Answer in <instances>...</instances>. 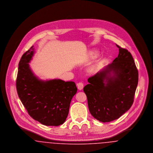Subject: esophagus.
I'll use <instances>...</instances> for the list:
<instances>
[{
	"label": "esophagus",
	"mask_w": 153,
	"mask_h": 153,
	"mask_svg": "<svg viewBox=\"0 0 153 153\" xmlns=\"http://www.w3.org/2000/svg\"><path fill=\"white\" fill-rule=\"evenodd\" d=\"M77 87L79 90H81V89H82V88L84 87V84L82 82H79V83L77 84Z\"/></svg>",
	"instance_id": "1"
}]
</instances>
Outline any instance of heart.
Returning a JSON list of instances; mask_svg holds the SVG:
<instances>
[{
    "instance_id": "b5f03b06",
    "label": "heart",
    "mask_w": 153,
    "mask_h": 153,
    "mask_svg": "<svg viewBox=\"0 0 153 153\" xmlns=\"http://www.w3.org/2000/svg\"><path fill=\"white\" fill-rule=\"evenodd\" d=\"M98 56V52L96 51H89V53L88 54L87 58L89 60L94 59ZM99 68V65H96L92 66L89 69V72L91 73H95L97 71Z\"/></svg>"
}]
</instances>
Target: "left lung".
<instances>
[{
	"mask_svg": "<svg viewBox=\"0 0 153 153\" xmlns=\"http://www.w3.org/2000/svg\"><path fill=\"white\" fill-rule=\"evenodd\" d=\"M116 45L117 57L88 78L83 89L90 113L103 123L116 120L130 108L138 83V71L130 52Z\"/></svg>",
	"mask_w": 153,
	"mask_h": 153,
	"instance_id": "obj_1",
	"label": "left lung"
}]
</instances>
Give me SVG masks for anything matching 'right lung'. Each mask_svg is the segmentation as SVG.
<instances>
[{
    "label": "right lung",
    "mask_w": 153,
    "mask_h": 153,
    "mask_svg": "<svg viewBox=\"0 0 153 153\" xmlns=\"http://www.w3.org/2000/svg\"><path fill=\"white\" fill-rule=\"evenodd\" d=\"M33 54V46L19 62L16 80L18 95L33 119L45 126H58L65 122L77 88L73 81L38 79L28 64Z\"/></svg>",
    "instance_id": "right-lung-1"
}]
</instances>
